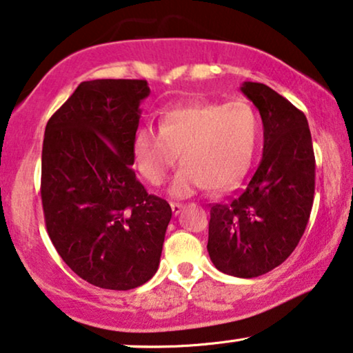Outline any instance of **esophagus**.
<instances>
[{
    "instance_id": "obj_1",
    "label": "esophagus",
    "mask_w": 353,
    "mask_h": 353,
    "mask_svg": "<svg viewBox=\"0 0 353 353\" xmlns=\"http://www.w3.org/2000/svg\"><path fill=\"white\" fill-rule=\"evenodd\" d=\"M182 208H184V206H182L181 203H176V201H171V210H172V213L176 214V216L181 213Z\"/></svg>"
}]
</instances>
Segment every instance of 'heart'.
Wrapping results in <instances>:
<instances>
[{
	"instance_id": "heart-1",
	"label": "heart",
	"mask_w": 353,
	"mask_h": 353,
	"mask_svg": "<svg viewBox=\"0 0 353 353\" xmlns=\"http://www.w3.org/2000/svg\"><path fill=\"white\" fill-rule=\"evenodd\" d=\"M260 121L245 101H192L163 111L159 129L142 125L134 137L139 171L159 185L179 159L171 184L174 196H189L208 187L232 190L241 184L255 154Z\"/></svg>"
}]
</instances>
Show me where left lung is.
I'll list each match as a JSON object with an SVG mask.
<instances>
[{
  "label": "left lung",
  "instance_id": "8db88e82",
  "mask_svg": "<svg viewBox=\"0 0 353 353\" xmlns=\"http://www.w3.org/2000/svg\"><path fill=\"white\" fill-rule=\"evenodd\" d=\"M243 95L263 121V158L245 189L210 210L208 253L236 278L274 270L299 245L314 195V153L307 117L265 83L245 82Z\"/></svg>",
  "mask_w": 353,
  "mask_h": 353
}]
</instances>
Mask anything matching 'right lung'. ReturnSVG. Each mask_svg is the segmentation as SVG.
Returning <instances> with one entry per match:
<instances>
[{"mask_svg":"<svg viewBox=\"0 0 353 353\" xmlns=\"http://www.w3.org/2000/svg\"><path fill=\"white\" fill-rule=\"evenodd\" d=\"M148 95L147 81L82 82L45 129L46 231L65 265L101 289L130 290L153 278L172 216L130 168Z\"/></svg>","mask_w":353,"mask_h":353,"instance_id":"right-lung-1","label":"right lung"}]
</instances>
